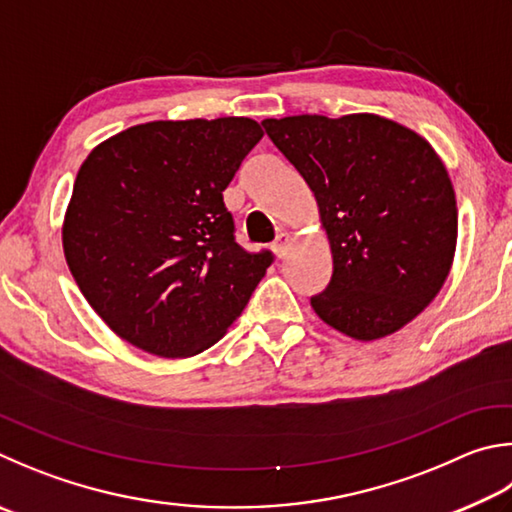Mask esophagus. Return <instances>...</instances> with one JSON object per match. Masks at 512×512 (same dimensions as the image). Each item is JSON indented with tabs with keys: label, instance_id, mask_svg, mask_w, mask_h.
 Wrapping results in <instances>:
<instances>
[{
	"label": "esophagus",
	"instance_id": "1",
	"mask_svg": "<svg viewBox=\"0 0 512 512\" xmlns=\"http://www.w3.org/2000/svg\"><path fill=\"white\" fill-rule=\"evenodd\" d=\"M286 250H288V235L286 232H280V235H277L273 241V253L282 259L286 255Z\"/></svg>",
	"mask_w": 512,
	"mask_h": 512
}]
</instances>
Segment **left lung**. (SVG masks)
<instances>
[{
    "instance_id": "8db88e82",
    "label": "left lung",
    "mask_w": 512,
    "mask_h": 512,
    "mask_svg": "<svg viewBox=\"0 0 512 512\" xmlns=\"http://www.w3.org/2000/svg\"><path fill=\"white\" fill-rule=\"evenodd\" d=\"M268 138L309 185L333 275L313 311L353 340L412 322L448 280L457 199L439 154L376 114L266 118Z\"/></svg>"
}]
</instances>
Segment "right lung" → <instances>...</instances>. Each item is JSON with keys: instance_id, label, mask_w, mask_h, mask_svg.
Segmentation results:
<instances>
[{"instance_id": "add662e5", "label": "right lung", "mask_w": 512, "mask_h": 512, "mask_svg": "<svg viewBox=\"0 0 512 512\" xmlns=\"http://www.w3.org/2000/svg\"><path fill=\"white\" fill-rule=\"evenodd\" d=\"M262 136L250 118L154 120L80 165L64 257L91 309L129 345L197 356L244 311L273 255L237 244L224 190Z\"/></svg>"}]
</instances>
